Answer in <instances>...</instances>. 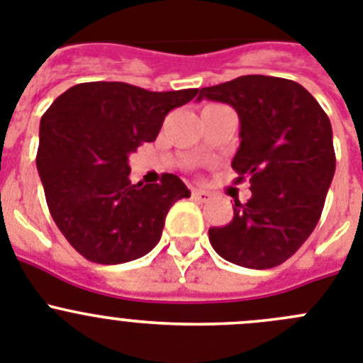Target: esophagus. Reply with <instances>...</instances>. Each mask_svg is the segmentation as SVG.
Instances as JSON below:
<instances>
[{
  "instance_id": "esophagus-1",
  "label": "esophagus",
  "mask_w": 363,
  "mask_h": 363,
  "mask_svg": "<svg viewBox=\"0 0 363 363\" xmlns=\"http://www.w3.org/2000/svg\"><path fill=\"white\" fill-rule=\"evenodd\" d=\"M191 199L197 202H210L211 195L208 194V191H202V189H194V191H191Z\"/></svg>"
}]
</instances>
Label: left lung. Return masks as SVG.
Returning <instances> with one entry per match:
<instances>
[{
    "mask_svg": "<svg viewBox=\"0 0 363 363\" xmlns=\"http://www.w3.org/2000/svg\"><path fill=\"white\" fill-rule=\"evenodd\" d=\"M202 99L237 110L240 146L231 168L235 182L251 184L250 201H235L230 224L210 228L211 246L237 266H280L308 240L324 210L336 168L328 113L302 84L271 76L201 88Z\"/></svg>",
    "mask_w": 363,
    "mask_h": 363,
    "instance_id": "left-lung-1",
    "label": "left lung"
}]
</instances>
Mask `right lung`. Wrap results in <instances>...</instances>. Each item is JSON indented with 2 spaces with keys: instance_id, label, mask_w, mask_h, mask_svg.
Here are the masks:
<instances>
[{
  "instance_id": "add662e5",
  "label": "right lung",
  "mask_w": 363,
  "mask_h": 363,
  "mask_svg": "<svg viewBox=\"0 0 363 363\" xmlns=\"http://www.w3.org/2000/svg\"><path fill=\"white\" fill-rule=\"evenodd\" d=\"M197 92L96 81L68 88L43 113L35 164L48 210L84 259L123 264L157 246L169 208L189 189L174 174L132 184L128 155L155 141L168 112Z\"/></svg>"
}]
</instances>
